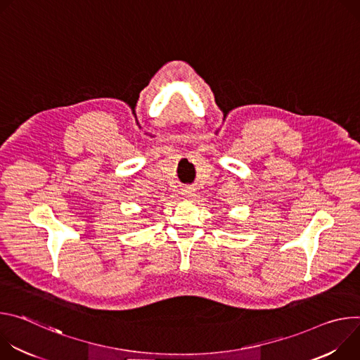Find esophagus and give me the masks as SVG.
I'll return each instance as SVG.
<instances>
[{
  "label": "esophagus",
  "mask_w": 360,
  "mask_h": 360,
  "mask_svg": "<svg viewBox=\"0 0 360 360\" xmlns=\"http://www.w3.org/2000/svg\"><path fill=\"white\" fill-rule=\"evenodd\" d=\"M183 193H184V195L188 197V195L191 194V190H190V188H186V190H183Z\"/></svg>",
  "instance_id": "34e87169"
}]
</instances>
